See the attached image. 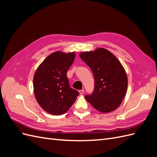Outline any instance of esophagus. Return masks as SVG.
Returning a JSON list of instances; mask_svg holds the SVG:
<instances>
[{
	"label": "esophagus",
	"mask_w": 157,
	"mask_h": 157,
	"mask_svg": "<svg viewBox=\"0 0 157 157\" xmlns=\"http://www.w3.org/2000/svg\"><path fill=\"white\" fill-rule=\"evenodd\" d=\"M79 93H80V94H83L84 93V90H79Z\"/></svg>",
	"instance_id": "1"
}]
</instances>
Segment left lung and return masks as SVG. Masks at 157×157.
Returning a JSON list of instances; mask_svg holds the SVG:
<instances>
[{
    "label": "left lung",
    "mask_w": 157,
    "mask_h": 157,
    "mask_svg": "<svg viewBox=\"0 0 157 157\" xmlns=\"http://www.w3.org/2000/svg\"><path fill=\"white\" fill-rule=\"evenodd\" d=\"M79 55L92 71L95 80L94 92L85 98L99 112L115 111L127 91L128 77L124 67L115 55L103 48L82 52Z\"/></svg>",
    "instance_id": "left-lung-1"
}]
</instances>
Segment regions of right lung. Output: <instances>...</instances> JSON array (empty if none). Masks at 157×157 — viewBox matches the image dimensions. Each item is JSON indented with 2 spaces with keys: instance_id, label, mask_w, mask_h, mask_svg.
Here are the masks:
<instances>
[{
  "instance_id": "add662e5",
  "label": "right lung",
  "mask_w": 157,
  "mask_h": 157,
  "mask_svg": "<svg viewBox=\"0 0 157 157\" xmlns=\"http://www.w3.org/2000/svg\"><path fill=\"white\" fill-rule=\"evenodd\" d=\"M75 52L56 51L50 54L36 69L33 77L35 96L39 105L51 115L67 112L78 96L69 86L67 71L73 64Z\"/></svg>"
}]
</instances>
